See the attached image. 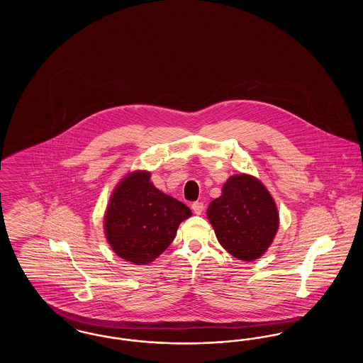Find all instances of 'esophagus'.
<instances>
[{"label":"esophagus","mask_w":363,"mask_h":363,"mask_svg":"<svg viewBox=\"0 0 363 363\" xmlns=\"http://www.w3.org/2000/svg\"><path fill=\"white\" fill-rule=\"evenodd\" d=\"M191 209H193V212H194L196 215H201V212L204 211V204L200 203V201H196V203L191 204Z\"/></svg>","instance_id":"34e87169"}]
</instances>
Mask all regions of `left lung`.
Returning <instances> with one entry per match:
<instances>
[{
	"label": "left lung",
	"mask_w": 363,
	"mask_h": 363,
	"mask_svg": "<svg viewBox=\"0 0 363 363\" xmlns=\"http://www.w3.org/2000/svg\"><path fill=\"white\" fill-rule=\"evenodd\" d=\"M207 216L219 243L243 261L261 257L279 228V212L272 196L249 174H235L227 179L222 196L209 204Z\"/></svg>",
	"instance_id": "8db88e82"
}]
</instances>
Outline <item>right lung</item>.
Listing matches in <instances>:
<instances>
[{"label":"right lung","mask_w":363,"mask_h":363,"mask_svg":"<svg viewBox=\"0 0 363 363\" xmlns=\"http://www.w3.org/2000/svg\"><path fill=\"white\" fill-rule=\"evenodd\" d=\"M191 211L156 189L151 173L133 172L113 190L104 213V235L117 256L135 265L159 257Z\"/></svg>","instance_id":"1"}]
</instances>
